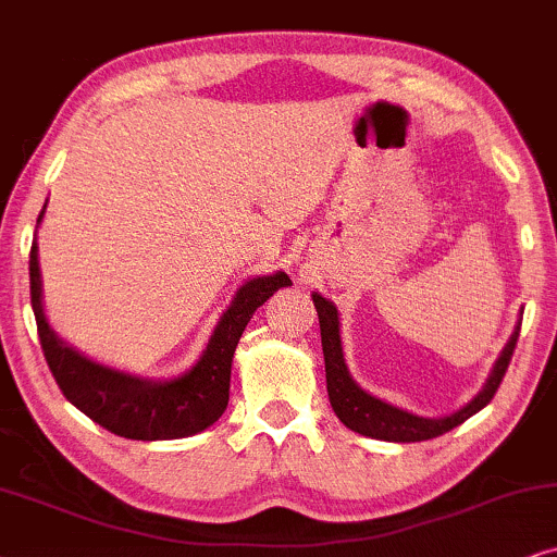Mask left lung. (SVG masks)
<instances>
[{"mask_svg": "<svg viewBox=\"0 0 557 557\" xmlns=\"http://www.w3.org/2000/svg\"><path fill=\"white\" fill-rule=\"evenodd\" d=\"M318 321H321V344H323V359H325V387H329V399L333 412L338 414V420L344 422L346 428H351L354 433L369 435V438L376 441H392V443H418V441H430L438 438V435L448 433L461 425L463 420H469L471 414H476L481 407L492 403V397L499 389V384L507 374V367L511 361V354H515L517 338H520V325L511 333L509 344L504 346V351L496 361L492 376H488L486 387L479 392L476 397L471 399L469 405L461 407V410L448 414V418H418V414H410L399 407H392L382 399L367 395L364 389L359 387L348 374L344 364V351H341V336H338V310L333 308L321 295H313Z\"/></svg>", "mask_w": 557, "mask_h": 557, "instance_id": "left-lung-1", "label": "left lung"}]
</instances>
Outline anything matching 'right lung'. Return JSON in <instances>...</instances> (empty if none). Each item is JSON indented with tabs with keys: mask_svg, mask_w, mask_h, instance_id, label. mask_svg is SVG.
<instances>
[{
	"mask_svg": "<svg viewBox=\"0 0 557 557\" xmlns=\"http://www.w3.org/2000/svg\"><path fill=\"white\" fill-rule=\"evenodd\" d=\"M42 213L46 209L37 221L42 219ZM287 285L293 283L285 272L249 280L239 287L232 308L219 321L201 361L177 380L150 382L96 364L50 331L42 313L37 242L29 249V300H33L42 354L58 387L71 405H76L94 422H99L109 433L132 441L188 438L213 425L228 405L232 359L249 318L272 298V293Z\"/></svg>",
	"mask_w": 557,
	"mask_h": 557,
	"instance_id": "right-lung-1",
	"label": "right lung"
}]
</instances>
